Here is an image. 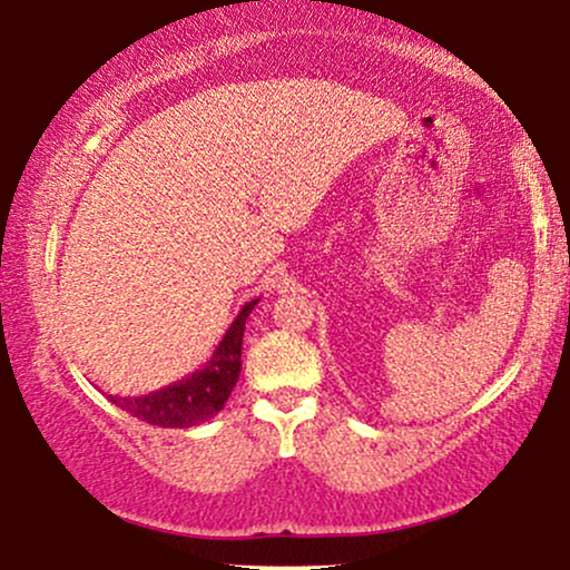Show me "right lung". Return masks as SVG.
<instances>
[{
    "mask_svg": "<svg viewBox=\"0 0 570 570\" xmlns=\"http://www.w3.org/2000/svg\"><path fill=\"white\" fill-rule=\"evenodd\" d=\"M256 301H248L240 308L235 322H232L214 356L195 370L193 375L166 385V389L145 393V396H110V402L129 412L131 417L145 420V423L158 428H193L206 423L224 410L237 377H240V354H243V333L245 320L253 312Z\"/></svg>",
    "mask_w": 570,
    "mask_h": 570,
    "instance_id": "add662e5",
    "label": "right lung"
}]
</instances>
